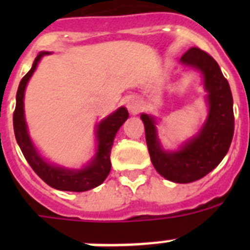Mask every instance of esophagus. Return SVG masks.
<instances>
[{"mask_svg": "<svg viewBox=\"0 0 250 250\" xmlns=\"http://www.w3.org/2000/svg\"><path fill=\"white\" fill-rule=\"evenodd\" d=\"M126 107L131 114H138L141 110V101L139 98L135 96H131V98L127 99L126 101Z\"/></svg>", "mask_w": 250, "mask_h": 250, "instance_id": "obj_1", "label": "esophagus"}]
</instances>
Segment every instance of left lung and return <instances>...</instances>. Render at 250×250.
Masks as SVG:
<instances>
[{
  "instance_id": "1",
  "label": "left lung",
  "mask_w": 250,
  "mask_h": 250,
  "mask_svg": "<svg viewBox=\"0 0 250 250\" xmlns=\"http://www.w3.org/2000/svg\"><path fill=\"white\" fill-rule=\"evenodd\" d=\"M180 62L199 70L204 77L209 114L199 134L178 151L167 152L161 149L155 118L147 114H141L140 118L145 126L150 159L156 171L170 182L187 184L204 178L227 155L234 134V112L230 86L210 55L191 47L183 55Z\"/></svg>"
}]
</instances>
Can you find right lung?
<instances>
[{
	"label": "right lung",
	"instance_id": "obj_1",
	"mask_svg": "<svg viewBox=\"0 0 250 250\" xmlns=\"http://www.w3.org/2000/svg\"><path fill=\"white\" fill-rule=\"evenodd\" d=\"M47 54L48 52H40L37 55L31 70L22 77L21 83H20L16 95V109L13 112L15 136H16L17 144L30 167L46 184L55 188L57 190L63 191L80 193V191L90 190L92 188L99 187L101 183H104L106 176L109 175L110 169H111L110 154H111L115 135L121 127V125L129 118V112L125 107H120L99 124L98 129H96L98 150H96V154L92 160L83 169L70 170L65 169V167H55V165L47 163L37 152L36 147L34 146L30 136H28L27 125L25 121V110H23L26 85L36 70L41 57Z\"/></svg>",
	"mask_w": 250,
	"mask_h": 250
}]
</instances>
